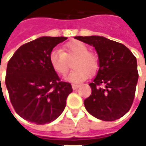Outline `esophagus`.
I'll list each match as a JSON object with an SVG mask.
<instances>
[{"mask_svg":"<svg viewBox=\"0 0 146 146\" xmlns=\"http://www.w3.org/2000/svg\"><path fill=\"white\" fill-rule=\"evenodd\" d=\"M78 87L79 86H78V84H72V88H73V89H74V90H75V89H77Z\"/></svg>","mask_w":146,"mask_h":146,"instance_id":"esophagus-1","label":"esophagus"}]
</instances>
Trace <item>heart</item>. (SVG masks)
Instances as JSON below:
<instances>
[{"label":"heart","instance_id":"b5f03b06","mask_svg":"<svg viewBox=\"0 0 146 146\" xmlns=\"http://www.w3.org/2000/svg\"><path fill=\"white\" fill-rule=\"evenodd\" d=\"M62 50H53L49 55V62L53 70L64 76L71 68H74L67 79L73 83H79L93 76L100 68V58L94 52L89 51L88 46L80 41H71L64 44Z\"/></svg>","mask_w":146,"mask_h":146}]
</instances>
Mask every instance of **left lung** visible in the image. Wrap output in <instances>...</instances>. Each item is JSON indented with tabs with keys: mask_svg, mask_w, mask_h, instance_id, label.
Masks as SVG:
<instances>
[{
	"mask_svg": "<svg viewBox=\"0 0 146 146\" xmlns=\"http://www.w3.org/2000/svg\"><path fill=\"white\" fill-rule=\"evenodd\" d=\"M94 46L100 69L92 83L91 95L84 100L87 111L104 121H113L128 112L133 104L139 73L137 61L124 44L104 36H75Z\"/></svg>",
	"mask_w": 146,
	"mask_h": 146,
	"instance_id": "8db88e82",
	"label": "left lung"
}]
</instances>
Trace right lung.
<instances>
[{
    "label": "right lung",
    "instance_id": "add662e5",
    "mask_svg": "<svg viewBox=\"0 0 146 146\" xmlns=\"http://www.w3.org/2000/svg\"><path fill=\"white\" fill-rule=\"evenodd\" d=\"M64 36H42L21 46L7 63L6 85L15 111L26 120L45 125L64 110L73 88L60 81L49 55Z\"/></svg>",
    "mask_w": 146,
    "mask_h": 146
}]
</instances>
